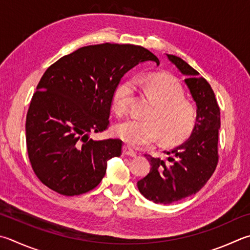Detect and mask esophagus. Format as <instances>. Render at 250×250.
I'll return each mask as SVG.
<instances>
[{
  "label": "esophagus",
  "instance_id": "1",
  "mask_svg": "<svg viewBox=\"0 0 250 250\" xmlns=\"http://www.w3.org/2000/svg\"><path fill=\"white\" fill-rule=\"evenodd\" d=\"M122 154H124V155H126V156H130V157L137 156V153H135L130 146H128V145H125V146L122 147Z\"/></svg>",
  "mask_w": 250,
  "mask_h": 250
}]
</instances>
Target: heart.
<instances>
[{
  "label": "heart",
  "mask_w": 250,
  "mask_h": 250,
  "mask_svg": "<svg viewBox=\"0 0 250 250\" xmlns=\"http://www.w3.org/2000/svg\"><path fill=\"white\" fill-rule=\"evenodd\" d=\"M135 85L154 102L144 120L128 119L115 126L119 139L132 146H145L157 139L163 145H176L190 137L197 125V110L185 101L181 85L165 74H142L125 81L113 93V108L124 115L129 109Z\"/></svg>",
  "instance_id": "b5f03b06"
}]
</instances>
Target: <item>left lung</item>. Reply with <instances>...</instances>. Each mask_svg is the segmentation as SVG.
Returning <instances> with one entry per match:
<instances>
[{"label":"left lung","instance_id":"obj_1","mask_svg":"<svg viewBox=\"0 0 250 250\" xmlns=\"http://www.w3.org/2000/svg\"><path fill=\"white\" fill-rule=\"evenodd\" d=\"M168 60L186 76L185 83L197 105V125L190 138L166 152L167 162L145 154L151 170L138 181L143 196L154 203L170 204L197 193L214 172L219 153L220 107L206 79L179 57L167 54Z\"/></svg>","mask_w":250,"mask_h":250}]
</instances>
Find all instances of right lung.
<instances>
[{
	"instance_id": "right-lung-1",
	"label": "right lung",
	"mask_w": 250,
	"mask_h": 250,
	"mask_svg": "<svg viewBox=\"0 0 250 250\" xmlns=\"http://www.w3.org/2000/svg\"><path fill=\"white\" fill-rule=\"evenodd\" d=\"M156 56L141 46L102 43L82 47L44 72L26 117V143L33 170L63 196L97 187L107 161L121 155L122 141H94L89 133L109 125L113 93L126 72Z\"/></svg>"
}]
</instances>
